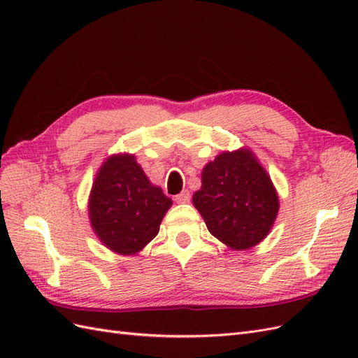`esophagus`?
Wrapping results in <instances>:
<instances>
[{
  "label": "esophagus",
  "mask_w": 358,
  "mask_h": 358,
  "mask_svg": "<svg viewBox=\"0 0 358 358\" xmlns=\"http://www.w3.org/2000/svg\"><path fill=\"white\" fill-rule=\"evenodd\" d=\"M191 199V194L189 191H182L178 196H175V201L176 203H188Z\"/></svg>",
  "instance_id": "1"
}]
</instances>
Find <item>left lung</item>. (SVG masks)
<instances>
[{
	"label": "left lung",
	"mask_w": 358,
	"mask_h": 358,
	"mask_svg": "<svg viewBox=\"0 0 358 358\" xmlns=\"http://www.w3.org/2000/svg\"><path fill=\"white\" fill-rule=\"evenodd\" d=\"M192 203L208 230L236 251L262 242L279 210L273 183L249 149L222 152L206 164Z\"/></svg>",
	"instance_id": "8db88e82"
}]
</instances>
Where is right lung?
Listing matches in <instances>:
<instances>
[{"instance_id": "obj_1", "label": "right lung", "mask_w": 358, "mask_h": 358, "mask_svg": "<svg viewBox=\"0 0 358 358\" xmlns=\"http://www.w3.org/2000/svg\"><path fill=\"white\" fill-rule=\"evenodd\" d=\"M170 206L171 199L149 182L136 157L121 154L107 158L96 173L88 210L103 245L134 255L158 234Z\"/></svg>"}]
</instances>
